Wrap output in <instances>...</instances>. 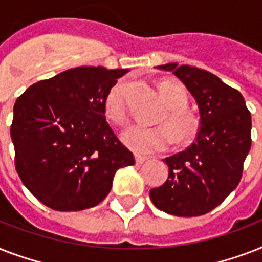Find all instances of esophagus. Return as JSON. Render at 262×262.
Masks as SVG:
<instances>
[{"mask_svg":"<svg viewBox=\"0 0 262 262\" xmlns=\"http://www.w3.org/2000/svg\"><path fill=\"white\" fill-rule=\"evenodd\" d=\"M135 159H136V164H143L144 162L147 160V158H145V156H141V155H136Z\"/></svg>","mask_w":262,"mask_h":262,"instance_id":"34e87169","label":"esophagus"}]
</instances>
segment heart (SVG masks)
<instances>
[{
    "label": "heart",
    "mask_w": 262,
    "mask_h": 262,
    "mask_svg": "<svg viewBox=\"0 0 262 262\" xmlns=\"http://www.w3.org/2000/svg\"><path fill=\"white\" fill-rule=\"evenodd\" d=\"M159 90L164 98L168 113L160 118L159 126L133 125L122 133L123 143L137 154L149 155L167 149L174 141L187 143L199 130V122L186 110L189 104L186 90L175 80H163ZM104 114L111 122L123 125L127 121L126 84L119 81L111 87L104 98Z\"/></svg>",
    "instance_id": "b5f03b06"
}]
</instances>
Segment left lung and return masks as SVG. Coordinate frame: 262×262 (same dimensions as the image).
<instances>
[{"mask_svg":"<svg viewBox=\"0 0 262 262\" xmlns=\"http://www.w3.org/2000/svg\"><path fill=\"white\" fill-rule=\"evenodd\" d=\"M158 69L172 72L200 110V130L185 151L163 160L167 181L149 191L158 209L170 215H205L223 203L239 183L252 147V115L239 91L217 76L177 62Z\"/></svg>","mask_w":262,"mask_h":262,"instance_id":"obj_1","label":"left lung"}]
</instances>
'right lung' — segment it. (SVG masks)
I'll list each match as a JSON object with an SVG mask.
<instances>
[{
    "label": "right lung",
    "instance_id": "right-lung-1",
    "mask_svg": "<svg viewBox=\"0 0 262 262\" xmlns=\"http://www.w3.org/2000/svg\"><path fill=\"white\" fill-rule=\"evenodd\" d=\"M126 69L79 67L32 84L13 107L14 166L26 187L55 211L106 199L135 156L107 123L104 98Z\"/></svg>",
    "mask_w": 262,
    "mask_h": 262
}]
</instances>
